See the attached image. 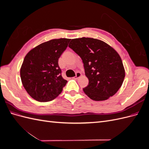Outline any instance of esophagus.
I'll list each match as a JSON object with an SVG mask.
<instances>
[{
	"label": "esophagus",
	"mask_w": 149,
	"mask_h": 149,
	"mask_svg": "<svg viewBox=\"0 0 149 149\" xmlns=\"http://www.w3.org/2000/svg\"><path fill=\"white\" fill-rule=\"evenodd\" d=\"M81 76V73L80 72H77V73H76V76H74V79H78Z\"/></svg>",
	"instance_id": "34e87169"
}]
</instances>
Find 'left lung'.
<instances>
[{"instance_id": "1", "label": "left lung", "mask_w": 149, "mask_h": 149, "mask_svg": "<svg viewBox=\"0 0 149 149\" xmlns=\"http://www.w3.org/2000/svg\"><path fill=\"white\" fill-rule=\"evenodd\" d=\"M68 47L81 57L89 84L83 91L94 101H104L121 87L125 70L115 49L100 40L93 38L72 39Z\"/></svg>"}]
</instances>
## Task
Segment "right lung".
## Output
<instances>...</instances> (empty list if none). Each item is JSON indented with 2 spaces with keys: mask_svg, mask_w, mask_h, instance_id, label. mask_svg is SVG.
<instances>
[{
  "mask_svg": "<svg viewBox=\"0 0 149 149\" xmlns=\"http://www.w3.org/2000/svg\"><path fill=\"white\" fill-rule=\"evenodd\" d=\"M71 39H53L40 44L26 54L20 68L22 84L29 95L39 102L53 100L67 81L63 78L58 59Z\"/></svg>",
  "mask_w": 149,
  "mask_h": 149,
  "instance_id": "right-lung-1",
  "label": "right lung"
}]
</instances>
